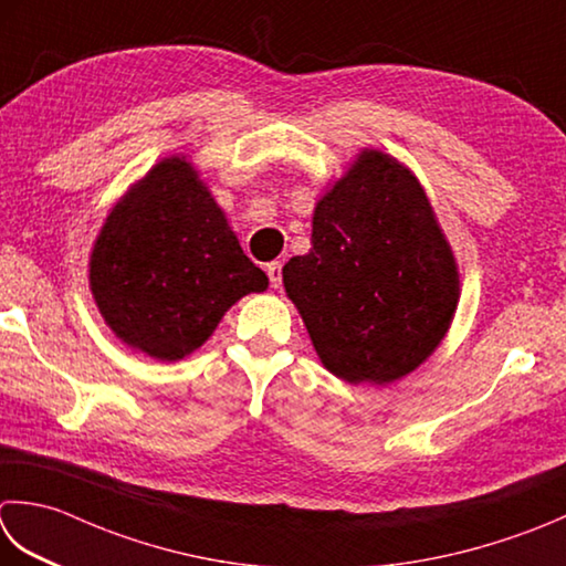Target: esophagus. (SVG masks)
I'll use <instances>...</instances> for the list:
<instances>
[{
	"instance_id": "obj_1",
	"label": "esophagus",
	"mask_w": 566,
	"mask_h": 566,
	"mask_svg": "<svg viewBox=\"0 0 566 566\" xmlns=\"http://www.w3.org/2000/svg\"><path fill=\"white\" fill-rule=\"evenodd\" d=\"M268 276H270V284L274 290H280L282 286V262H270L268 264Z\"/></svg>"
}]
</instances>
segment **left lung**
Instances as JSON below:
<instances>
[{
    "label": "left lung",
    "mask_w": 566,
    "mask_h": 566,
    "mask_svg": "<svg viewBox=\"0 0 566 566\" xmlns=\"http://www.w3.org/2000/svg\"><path fill=\"white\" fill-rule=\"evenodd\" d=\"M321 363L350 385H387L447 336L459 270L415 174L365 149L314 210L312 250L282 270Z\"/></svg>",
    "instance_id": "1"
}]
</instances>
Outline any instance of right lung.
<instances>
[{
	"label": "right lung",
	"mask_w": 566,
	"mask_h": 566,
	"mask_svg": "<svg viewBox=\"0 0 566 566\" xmlns=\"http://www.w3.org/2000/svg\"><path fill=\"white\" fill-rule=\"evenodd\" d=\"M228 218L184 157L161 159L113 208L91 254V290L129 348L181 360L228 308L268 290Z\"/></svg>",
	"instance_id": "obj_1"
}]
</instances>
